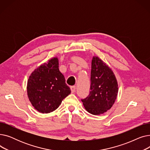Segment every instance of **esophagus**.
Returning <instances> with one entry per match:
<instances>
[{
  "label": "esophagus",
  "mask_w": 150,
  "mask_h": 150,
  "mask_svg": "<svg viewBox=\"0 0 150 150\" xmlns=\"http://www.w3.org/2000/svg\"><path fill=\"white\" fill-rule=\"evenodd\" d=\"M70 90H71V92H72V93L75 92V90H76V86H71V87H70Z\"/></svg>",
  "instance_id": "esophagus-1"
}]
</instances>
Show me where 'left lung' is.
<instances>
[{"instance_id": "1", "label": "left lung", "mask_w": 150, "mask_h": 150, "mask_svg": "<svg viewBox=\"0 0 150 150\" xmlns=\"http://www.w3.org/2000/svg\"><path fill=\"white\" fill-rule=\"evenodd\" d=\"M90 89L89 95L81 101L86 111L93 115H100L111 109L119 91L113 71L96 56L92 60Z\"/></svg>"}]
</instances>
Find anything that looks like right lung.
I'll use <instances>...</instances> for the list:
<instances>
[{"mask_svg": "<svg viewBox=\"0 0 150 150\" xmlns=\"http://www.w3.org/2000/svg\"><path fill=\"white\" fill-rule=\"evenodd\" d=\"M27 89L31 105L42 114L56 110L71 92L59 70L57 57L51 58L31 74Z\"/></svg>", "mask_w": 150, "mask_h": 150, "instance_id": "add662e5", "label": "right lung"}]
</instances>
